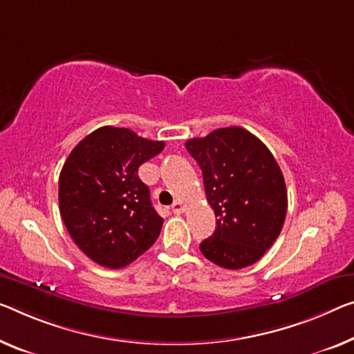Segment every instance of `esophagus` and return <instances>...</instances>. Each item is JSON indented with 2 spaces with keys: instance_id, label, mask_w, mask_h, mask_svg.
Segmentation results:
<instances>
[{
  "instance_id": "34e87169",
  "label": "esophagus",
  "mask_w": 354,
  "mask_h": 354,
  "mask_svg": "<svg viewBox=\"0 0 354 354\" xmlns=\"http://www.w3.org/2000/svg\"><path fill=\"white\" fill-rule=\"evenodd\" d=\"M171 209H172L174 214L178 215V214H182V212H183V205H182V203H178V201H176V203L171 205Z\"/></svg>"
}]
</instances>
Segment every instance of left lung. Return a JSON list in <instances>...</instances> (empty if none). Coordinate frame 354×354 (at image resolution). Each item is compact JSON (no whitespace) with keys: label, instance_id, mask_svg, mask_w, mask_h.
<instances>
[{"label":"left lung","instance_id":"8db88e82","mask_svg":"<svg viewBox=\"0 0 354 354\" xmlns=\"http://www.w3.org/2000/svg\"><path fill=\"white\" fill-rule=\"evenodd\" d=\"M185 147L203 171L216 216L215 232L201 242V253L231 270L254 264L277 241L288 209L285 178L274 155L239 127L215 129Z\"/></svg>","mask_w":354,"mask_h":354}]
</instances>
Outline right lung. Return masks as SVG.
I'll use <instances>...</instances> for the list:
<instances>
[{"label":"right lung","instance_id":"add662e5","mask_svg":"<svg viewBox=\"0 0 354 354\" xmlns=\"http://www.w3.org/2000/svg\"><path fill=\"white\" fill-rule=\"evenodd\" d=\"M162 149V140L102 127L80 140L64 161L59 214L75 245L100 266L122 269L158 239L162 218L138 171Z\"/></svg>","mask_w":354,"mask_h":354}]
</instances>
